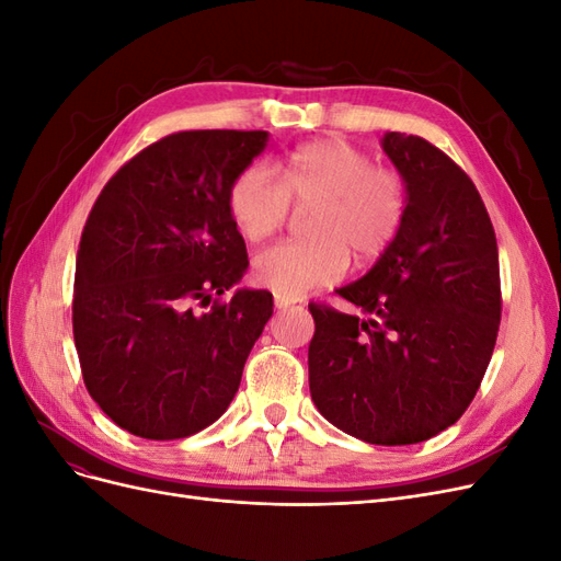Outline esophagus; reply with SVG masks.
<instances>
[{"label": "esophagus", "mask_w": 561, "mask_h": 561, "mask_svg": "<svg viewBox=\"0 0 561 561\" xmlns=\"http://www.w3.org/2000/svg\"><path fill=\"white\" fill-rule=\"evenodd\" d=\"M274 304H276V309H278V311H283V309H287V307H293V304H295V301H293L290 297H283V295H276V297H274Z\"/></svg>", "instance_id": "esophagus-1"}]
</instances>
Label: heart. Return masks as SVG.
I'll use <instances>...</instances> for the list:
<instances>
[{"label":"heart","instance_id":"obj_1","mask_svg":"<svg viewBox=\"0 0 561 561\" xmlns=\"http://www.w3.org/2000/svg\"><path fill=\"white\" fill-rule=\"evenodd\" d=\"M280 178L283 184L264 163L248 165L229 186L227 208L243 239L260 243L280 229L290 198L318 201L309 219L311 241L271 245L252 262L254 280L293 299L342 280L348 252L358 262L379 257L398 236L410 203L400 173L377 168L342 138L293 149L280 163Z\"/></svg>","mask_w":561,"mask_h":561}]
</instances>
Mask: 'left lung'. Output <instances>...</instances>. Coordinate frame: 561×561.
Returning <instances> with one entry per match:
<instances>
[{
  "label": "left lung",
  "mask_w": 561,
  "mask_h": 561,
  "mask_svg": "<svg viewBox=\"0 0 561 561\" xmlns=\"http://www.w3.org/2000/svg\"><path fill=\"white\" fill-rule=\"evenodd\" d=\"M407 182L404 222L363 278L309 304V388L332 426L369 445H416L449 428L482 383L501 322L499 245L472 180L416 135L386 133Z\"/></svg>",
  "instance_id": "8db88e82"
}]
</instances>
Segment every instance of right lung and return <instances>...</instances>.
<instances>
[{
    "label": "right lung",
    "instance_id": "1",
    "mask_svg": "<svg viewBox=\"0 0 561 561\" xmlns=\"http://www.w3.org/2000/svg\"><path fill=\"white\" fill-rule=\"evenodd\" d=\"M266 142V130L168 135L118 168L87 219L75 346L91 398L133 435L190 437L222 416L241 386L274 297L241 287L209 301L248 268L227 194Z\"/></svg>",
    "mask_w": 561,
    "mask_h": 561
}]
</instances>
